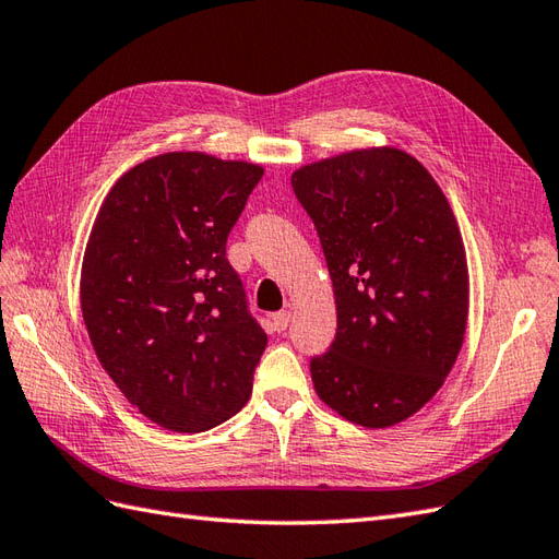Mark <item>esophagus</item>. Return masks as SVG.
I'll use <instances>...</instances> for the list:
<instances>
[{
	"instance_id": "34e87169",
	"label": "esophagus",
	"mask_w": 559,
	"mask_h": 559,
	"mask_svg": "<svg viewBox=\"0 0 559 559\" xmlns=\"http://www.w3.org/2000/svg\"><path fill=\"white\" fill-rule=\"evenodd\" d=\"M290 319H293L290 311H278V313H274V319H271V323H274V331H276V333H283L285 328L290 325Z\"/></svg>"
}]
</instances>
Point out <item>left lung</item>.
Instances as JSON below:
<instances>
[{
  "mask_svg": "<svg viewBox=\"0 0 559 559\" xmlns=\"http://www.w3.org/2000/svg\"><path fill=\"white\" fill-rule=\"evenodd\" d=\"M333 281L337 333L311 359L321 402L384 429L418 413L461 354L469 276L461 228L402 148H354L293 171Z\"/></svg>",
  "mask_w": 559,
  "mask_h": 559,
  "instance_id": "1",
  "label": "left lung"
}]
</instances>
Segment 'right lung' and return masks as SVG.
Masks as SVG:
<instances>
[{
	"mask_svg": "<svg viewBox=\"0 0 559 559\" xmlns=\"http://www.w3.org/2000/svg\"><path fill=\"white\" fill-rule=\"evenodd\" d=\"M264 169L203 151L155 155L112 183L80 274L84 325L127 402L171 432L248 404L266 333L226 260Z\"/></svg>",
	"mask_w": 559,
	"mask_h": 559,
	"instance_id": "add662e5",
	"label": "right lung"
}]
</instances>
